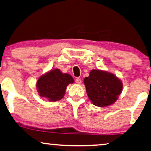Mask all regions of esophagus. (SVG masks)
<instances>
[{
  "label": "esophagus",
  "instance_id": "1",
  "mask_svg": "<svg viewBox=\"0 0 151 151\" xmlns=\"http://www.w3.org/2000/svg\"><path fill=\"white\" fill-rule=\"evenodd\" d=\"M75 81H76V83H77V84H81V82H82V81L79 78H76Z\"/></svg>",
  "mask_w": 151,
  "mask_h": 151
}]
</instances>
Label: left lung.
I'll use <instances>...</instances> for the list:
<instances>
[{
    "label": "left lung",
    "mask_w": 151,
    "mask_h": 151,
    "mask_svg": "<svg viewBox=\"0 0 151 151\" xmlns=\"http://www.w3.org/2000/svg\"><path fill=\"white\" fill-rule=\"evenodd\" d=\"M84 83L89 100L97 106L111 105L118 99L122 91V83L111 73L92 70Z\"/></svg>",
    "instance_id": "left-lung-1"
}]
</instances>
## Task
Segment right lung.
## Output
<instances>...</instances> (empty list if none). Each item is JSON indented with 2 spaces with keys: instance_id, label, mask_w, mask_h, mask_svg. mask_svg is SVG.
Segmentation results:
<instances>
[{
  "instance_id": "obj_1",
  "label": "right lung",
  "mask_w": 151,
  "mask_h": 151,
  "mask_svg": "<svg viewBox=\"0 0 151 151\" xmlns=\"http://www.w3.org/2000/svg\"><path fill=\"white\" fill-rule=\"evenodd\" d=\"M73 82V78L68 74H63L60 70L54 69L40 76L37 87L41 97L55 102L64 97L67 85Z\"/></svg>"
}]
</instances>
